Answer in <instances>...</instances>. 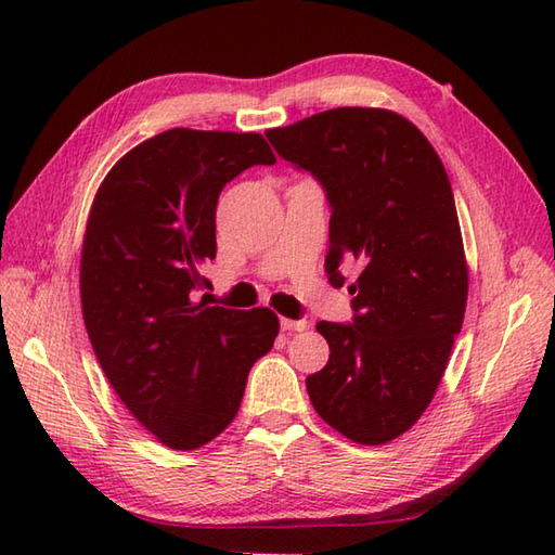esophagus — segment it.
<instances>
[{
	"instance_id": "34e87169",
	"label": "esophagus",
	"mask_w": 555,
	"mask_h": 555,
	"mask_svg": "<svg viewBox=\"0 0 555 555\" xmlns=\"http://www.w3.org/2000/svg\"><path fill=\"white\" fill-rule=\"evenodd\" d=\"M281 328L284 332H305V328H310V322L308 320H281Z\"/></svg>"
}]
</instances>
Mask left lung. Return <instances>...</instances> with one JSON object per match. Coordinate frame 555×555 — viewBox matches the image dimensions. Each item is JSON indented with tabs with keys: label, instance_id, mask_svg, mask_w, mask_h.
<instances>
[{
	"label": "left lung",
	"instance_id": "obj_1",
	"mask_svg": "<svg viewBox=\"0 0 555 555\" xmlns=\"http://www.w3.org/2000/svg\"><path fill=\"white\" fill-rule=\"evenodd\" d=\"M281 157L317 176L332 203L328 284L362 271L352 324L320 322L328 362L308 376L328 427L362 446L398 439L439 388L467 308V259L451 181L420 128L391 109L338 107L269 128Z\"/></svg>",
	"mask_w": 555,
	"mask_h": 555
}]
</instances>
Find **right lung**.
<instances>
[{
	"label": "right lung",
	"mask_w": 555,
	"mask_h": 555,
	"mask_svg": "<svg viewBox=\"0 0 555 555\" xmlns=\"http://www.w3.org/2000/svg\"><path fill=\"white\" fill-rule=\"evenodd\" d=\"M276 157L259 133L171 131L128 150L100 183L80 250L92 350L131 415L173 451L209 443L238 415L247 374L279 317L195 302L217 257L221 188Z\"/></svg>",
	"instance_id": "1"
}]
</instances>
